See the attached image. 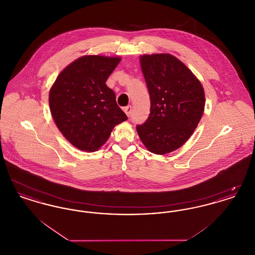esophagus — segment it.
<instances>
[{"mask_svg":"<svg viewBox=\"0 0 255 255\" xmlns=\"http://www.w3.org/2000/svg\"><path fill=\"white\" fill-rule=\"evenodd\" d=\"M123 111L125 112V114L127 115V117H130V116H131V112H132V106H131V105L126 106V107L123 108Z\"/></svg>","mask_w":255,"mask_h":255,"instance_id":"obj_1","label":"esophagus"}]
</instances>
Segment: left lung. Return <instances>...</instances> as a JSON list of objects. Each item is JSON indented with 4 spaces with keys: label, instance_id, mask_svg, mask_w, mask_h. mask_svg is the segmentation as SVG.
Masks as SVG:
<instances>
[{
    "label": "left lung",
    "instance_id": "left-lung-1",
    "mask_svg": "<svg viewBox=\"0 0 255 255\" xmlns=\"http://www.w3.org/2000/svg\"><path fill=\"white\" fill-rule=\"evenodd\" d=\"M139 61L151 108L136 131L151 153L168 154L183 145L197 128L206 105L204 88L194 73L169 53L144 54Z\"/></svg>",
    "mask_w": 255,
    "mask_h": 255
}]
</instances>
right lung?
<instances>
[{"mask_svg":"<svg viewBox=\"0 0 255 255\" xmlns=\"http://www.w3.org/2000/svg\"><path fill=\"white\" fill-rule=\"evenodd\" d=\"M122 58L84 55L57 76L49 91L52 119L65 138L79 150L94 152L103 145L116 125L127 121L106 85Z\"/></svg>","mask_w":255,"mask_h":255,"instance_id":"obj_1","label":"right lung"}]
</instances>
